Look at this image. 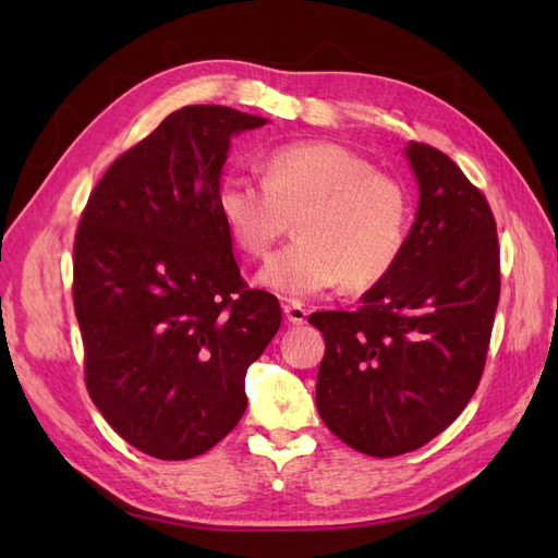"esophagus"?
I'll use <instances>...</instances> for the list:
<instances>
[{
	"label": "esophagus",
	"instance_id": "1",
	"mask_svg": "<svg viewBox=\"0 0 558 558\" xmlns=\"http://www.w3.org/2000/svg\"><path fill=\"white\" fill-rule=\"evenodd\" d=\"M281 310H283L286 320H289V324H293V326H302V324H305L307 310L302 307V305H298V302H283Z\"/></svg>",
	"mask_w": 558,
	"mask_h": 558
}]
</instances>
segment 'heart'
<instances>
[{"label": "heart", "mask_w": 558, "mask_h": 558, "mask_svg": "<svg viewBox=\"0 0 558 558\" xmlns=\"http://www.w3.org/2000/svg\"><path fill=\"white\" fill-rule=\"evenodd\" d=\"M216 209L230 238L253 258L267 256L293 218L300 238L256 277L283 300L302 302L347 281L363 291L398 265L410 238V195L356 150L302 142L269 150L263 181L230 174Z\"/></svg>", "instance_id": "heart-1"}]
</instances>
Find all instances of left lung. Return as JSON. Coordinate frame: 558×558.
Here are the masks:
<instances>
[{"label": "left lung", "mask_w": 558, "mask_h": 558, "mask_svg": "<svg viewBox=\"0 0 558 558\" xmlns=\"http://www.w3.org/2000/svg\"><path fill=\"white\" fill-rule=\"evenodd\" d=\"M418 207L398 265L356 312H316L326 356L316 410L344 445L377 459L414 451L459 416L484 373L500 298L486 197L442 150L404 146Z\"/></svg>", "instance_id": "left-lung-1"}]
</instances>
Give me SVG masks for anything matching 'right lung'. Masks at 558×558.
I'll list each match as a JSON object with an SVG mask.
<instances>
[{
  "label": "right lung",
  "mask_w": 558,
  "mask_h": 558,
  "mask_svg": "<svg viewBox=\"0 0 558 558\" xmlns=\"http://www.w3.org/2000/svg\"><path fill=\"white\" fill-rule=\"evenodd\" d=\"M267 121L193 105L111 162L74 240L86 386L109 426L148 456L185 461L240 424L244 377L281 326L248 289L216 209L230 140Z\"/></svg>",
  "instance_id": "right-lung-1"
}]
</instances>
